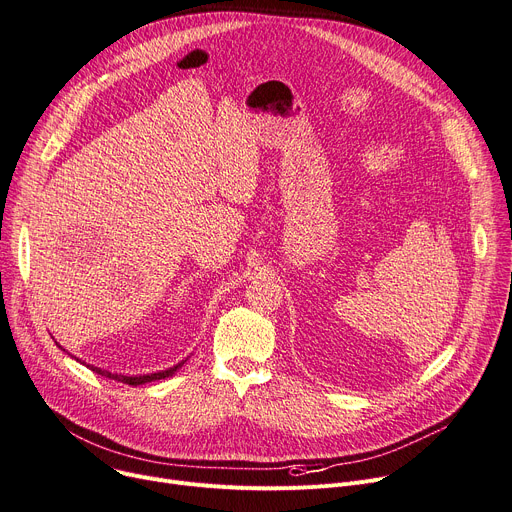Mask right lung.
Returning <instances> with one entry per match:
<instances>
[{
    "label": "right lung",
    "instance_id": "obj_1",
    "mask_svg": "<svg viewBox=\"0 0 512 512\" xmlns=\"http://www.w3.org/2000/svg\"><path fill=\"white\" fill-rule=\"evenodd\" d=\"M187 360H183V362H179V364H175L173 368H166V370H160V372H150V374H133V377H127V374H117V372H109V370H105V368H98V366H90V364H86V366H90V370H94V372H98V374H102V377H107V379H113V381H117V383H125V385H133V387H138V385H144V383H152V381H160V379H168V377H173V374L185 364Z\"/></svg>",
    "mask_w": 512,
    "mask_h": 512
}]
</instances>
